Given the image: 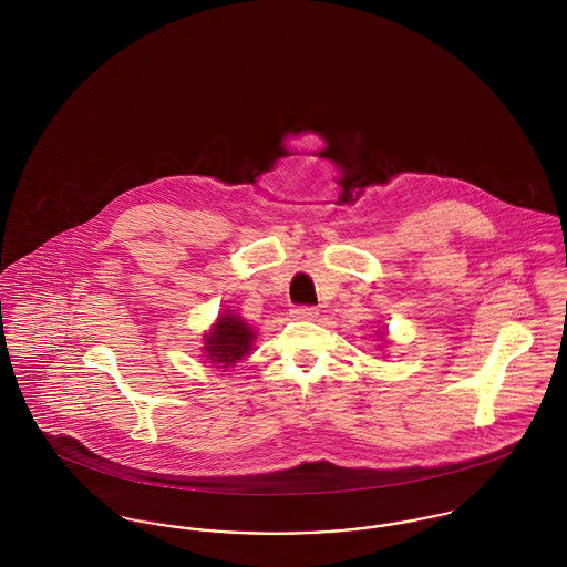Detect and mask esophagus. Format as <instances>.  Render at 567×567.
I'll list each match as a JSON object with an SVG mask.
<instances>
[{
  "instance_id": "1",
  "label": "esophagus",
  "mask_w": 567,
  "mask_h": 567,
  "mask_svg": "<svg viewBox=\"0 0 567 567\" xmlns=\"http://www.w3.org/2000/svg\"><path fill=\"white\" fill-rule=\"evenodd\" d=\"M291 317L299 319V321H312L317 317V308L315 306H296L291 310Z\"/></svg>"
}]
</instances>
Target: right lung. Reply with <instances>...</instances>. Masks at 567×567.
Listing matches in <instances>:
<instances>
[{
	"mask_svg": "<svg viewBox=\"0 0 567 567\" xmlns=\"http://www.w3.org/2000/svg\"><path fill=\"white\" fill-rule=\"evenodd\" d=\"M252 338V329L243 323L240 317L223 315L218 317V323L213 327V331L206 333L204 351L213 363H218V368H227L248 354Z\"/></svg>",
	"mask_w": 567,
	"mask_h": 567,
	"instance_id": "right-lung-1",
	"label": "right lung"
}]
</instances>
